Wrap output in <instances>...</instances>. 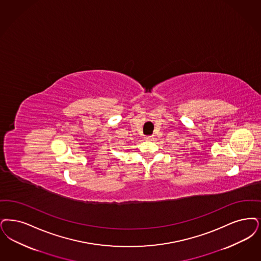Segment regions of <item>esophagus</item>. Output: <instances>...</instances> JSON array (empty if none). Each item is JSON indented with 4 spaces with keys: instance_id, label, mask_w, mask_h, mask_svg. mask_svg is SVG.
Wrapping results in <instances>:
<instances>
[{
    "instance_id": "34e87169",
    "label": "esophagus",
    "mask_w": 261,
    "mask_h": 261,
    "mask_svg": "<svg viewBox=\"0 0 261 261\" xmlns=\"http://www.w3.org/2000/svg\"><path fill=\"white\" fill-rule=\"evenodd\" d=\"M146 140H151V139H152V136H146Z\"/></svg>"
}]
</instances>
